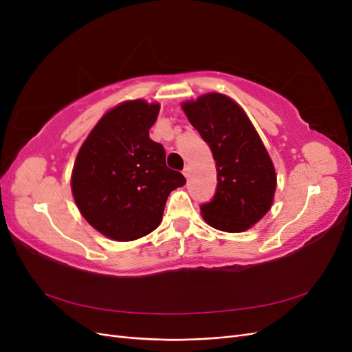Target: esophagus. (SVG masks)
Returning <instances> with one entry per match:
<instances>
[{"instance_id":"34e87169","label":"esophagus","mask_w":352,"mask_h":352,"mask_svg":"<svg viewBox=\"0 0 352 352\" xmlns=\"http://www.w3.org/2000/svg\"><path fill=\"white\" fill-rule=\"evenodd\" d=\"M189 173H190V167H189V166H185V168H184V176H185V177H189Z\"/></svg>"}]
</instances>
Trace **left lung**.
<instances>
[{
    "instance_id": "obj_1",
    "label": "left lung",
    "mask_w": 352,
    "mask_h": 352,
    "mask_svg": "<svg viewBox=\"0 0 352 352\" xmlns=\"http://www.w3.org/2000/svg\"><path fill=\"white\" fill-rule=\"evenodd\" d=\"M182 109L216 160L217 188L199 206L202 217L219 230L250 229L270 210L276 189L274 167L258 133L226 95H202Z\"/></svg>"
}]
</instances>
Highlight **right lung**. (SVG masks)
Wrapping results in <instances>:
<instances>
[{"instance_id": "obj_1", "label": "right lung", "mask_w": 352, "mask_h": 352, "mask_svg": "<svg viewBox=\"0 0 352 352\" xmlns=\"http://www.w3.org/2000/svg\"><path fill=\"white\" fill-rule=\"evenodd\" d=\"M158 104L127 101L105 114L83 142L72 175L82 216L102 235L133 241L162 221L168 194L186 179L166 166L164 146L150 138Z\"/></svg>"}]
</instances>
